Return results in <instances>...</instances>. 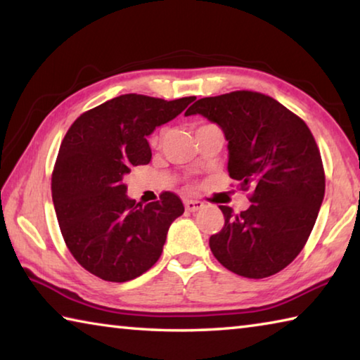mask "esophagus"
<instances>
[{"label":"esophagus","instance_id":"34e87169","mask_svg":"<svg viewBox=\"0 0 360 360\" xmlns=\"http://www.w3.org/2000/svg\"><path fill=\"white\" fill-rule=\"evenodd\" d=\"M184 206H186V210H187V211L195 212V211L202 210L205 205H203V202H200V200H186V202H184Z\"/></svg>","mask_w":360,"mask_h":360}]
</instances>
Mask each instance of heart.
Returning a JSON list of instances; mask_svg holds the SVG:
<instances>
[{
	"label": "heart",
	"instance_id": "1",
	"mask_svg": "<svg viewBox=\"0 0 360 360\" xmlns=\"http://www.w3.org/2000/svg\"><path fill=\"white\" fill-rule=\"evenodd\" d=\"M158 143H160V133H155V135L150 136V144L157 146Z\"/></svg>",
	"mask_w": 360,
	"mask_h": 360
}]
</instances>
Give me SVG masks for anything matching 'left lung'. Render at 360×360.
Listing matches in <instances>:
<instances>
[{
	"mask_svg": "<svg viewBox=\"0 0 360 360\" xmlns=\"http://www.w3.org/2000/svg\"><path fill=\"white\" fill-rule=\"evenodd\" d=\"M224 130L230 178L251 191L252 203L240 214L219 206L225 222L210 238L212 254L235 275H276L307 245L324 200L326 173L311 130L275 98L251 90L195 101L186 111Z\"/></svg>",
	"mask_w": 360,
	"mask_h": 360,
	"instance_id": "8db88e82",
	"label": "left lung"
}]
</instances>
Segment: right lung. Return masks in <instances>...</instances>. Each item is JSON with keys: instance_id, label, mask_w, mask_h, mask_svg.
<instances>
[{"instance_id": "right-lung-1", "label": "right lung", "mask_w": 360, "mask_h": 360, "mask_svg": "<svg viewBox=\"0 0 360 360\" xmlns=\"http://www.w3.org/2000/svg\"><path fill=\"white\" fill-rule=\"evenodd\" d=\"M195 100L127 94L72 122L52 172V200L72 257L105 281L141 276L162 255L172 222L184 212L173 192L146 206L127 197L124 178L150 162L146 136Z\"/></svg>"}]
</instances>
